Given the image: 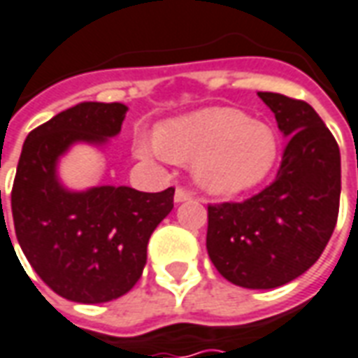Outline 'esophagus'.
Listing matches in <instances>:
<instances>
[{
  "mask_svg": "<svg viewBox=\"0 0 358 358\" xmlns=\"http://www.w3.org/2000/svg\"><path fill=\"white\" fill-rule=\"evenodd\" d=\"M192 197H194V192H192V189H187V187H182V186H178L176 187V194H174V199H176V201H187V199H192Z\"/></svg>",
  "mask_w": 358,
  "mask_h": 358,
  "instance_id": "34e87169",
  "label": "esophagus"
}]
</instances>
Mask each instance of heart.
<instances>
[{
	"mask_svg": "<svg viewBox=\"0 0 358 358\" xmlns=\"http://www.w3.org/2000/svg\"><path fill=\"white\" fill-rule=\"evenodd\" d=\"M155 137L157 141L137 139L139 157L194 162L199 186L217 196H236L257 186L271 172L279 153L271 127L229 106L162 122Z\"/></svg>",
	"mask_w": 358,
	"mask_h": 358,
	"instance_id": "obj_1",
	"label": "heart"
}]
</instances>
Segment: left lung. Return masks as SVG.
I'll use <instances>...</instances> for the list:
<instances>
[{"instance_id": "1", "label": "left lung", "mask_w": 358, "mask_h": 358, "mask_svg": "<svg viewBox=\"0 0 358 358\" xmlns=\"http://www.w3.org/2000/svg\"><path fill=\"white\" fill-rule=\"evenodd\" d=\"M289 137L275 180L244 201L207 205V252L244 289H275L318 262L334 234L341 196L336 137L308 102L257 92Z\"/></svg>"}]
</instances>
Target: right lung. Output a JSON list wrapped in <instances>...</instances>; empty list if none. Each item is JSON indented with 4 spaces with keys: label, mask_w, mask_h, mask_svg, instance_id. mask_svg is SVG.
<instances>
[{
    "label": "right lung",
    "mask_w": 358,
    "mask_h": 358,
    "mask_svg": "<svg viewBox=\"0 0 358 358\" xmlns=\"http://www.w3.org/2000/svg\"><path fill=\"white\" fill-rule=\"evenodd\" d=\"M126 110L120 102H81L32 129L22 145L11 189L15 234L36 275L67 301L99 304L126 294L143 273L151 234L174 207V187L75 194L57 182V157L75 141L116 136Z\"/></svg>",
    "instance_id": "obj_1"
}]
</instances>
